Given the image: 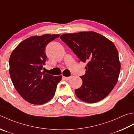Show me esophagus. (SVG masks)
Here are the masks:
<instances>
[{
	"label": "esophagus",
	"mask_w": 134,
	"mask_h": 134,
	"mask_svg": "<svg viewBox=\"0 0 134 134\" xmlns=\"http://www.w3.org/2000/svg\"><path fill=\"white\" fill-rule=\"evenodd\" d=\"M63 78L65 80L68 81V80H69L71 78V76H70V77H63Z\"/></svg>",
	"instance_id": "34e87169"
}]
</instances>
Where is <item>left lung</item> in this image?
<instances>
[{
  "label": "left lung",
  "instance_id": "8db88e82",
  "mask_svg": "<svg viewBox=\"0 0 134 134\" xmlns=\"http://www.w3.org/2000/svg\"><path fill=\"white\" fill-rule=\"evenodd\" d=\"M60 38L80 61L87 63L85 74L80 77L82 85L75 90V95L90 103L105 98L116 85L121 68L114 44L93 31L64 34Z\"/></svg>",
  "mask_w": 134,
  "mask_h": 134
}]
</instances>
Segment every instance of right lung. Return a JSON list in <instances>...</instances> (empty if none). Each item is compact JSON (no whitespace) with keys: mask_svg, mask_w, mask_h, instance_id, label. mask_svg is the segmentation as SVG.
Instances as JSON below:
<instances>
[{"mask_svg":"<svg viewBox=\"0 0 134 134\" xmlns=\"http://www.w3.org/2000/svg\"><path fill=\"white\" fill-rule=\"evenodd\" d=\"M60 34H44L25 39L13 50L9 59V73L15 90L34 104H43L53 98L62 76L42 72L47 56V44Z\"/></svg>","mask_w":134,"mask_h":134,"instance_id":"1","label":"right lung"}]
</instances>
